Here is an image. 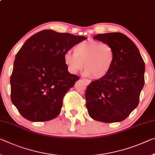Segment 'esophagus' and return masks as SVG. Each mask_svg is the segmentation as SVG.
I'll return each mask as SVG.
<instances>
[{
    "label": "esophagus",
    "mask_w": 155,
    "mask_h": 155,
    "mask_svg": "<svg viewBox=\"0 0 155 155\" xmlns=\"http://www.w3.org/2000/svg\"><path fill=\"white\" fill-rule=\"evenodd\" d=\"M83 80L85 82V83H86V85H89L90 83V82H91V81L89 80V79H85V78H83Z\"/></svg>",
    "instance_id": "1"
}]
</instances>
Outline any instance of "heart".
Here are the masks:
<instances>
[{
	"label": "heart",
	"instance_id": "heart-1",
	"mask_svg": "<svg viewBox=\"0 0 155 155\" xmlns=\"http://www.w3.org/2000/svg\"><path fill=\"white\" fill-rule=\"evenodd\" d=\"M64 55L69 71L77 74L85 68L84 75L99 79L105 77L114 65L115 52L112 45L99 41L87 40L78 43Z\"/></svg>",
	"mask_w": 155,
	"mask_h": 155
}]
</instances>
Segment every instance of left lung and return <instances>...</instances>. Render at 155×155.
Wrapping results in <instances>:
<instances>
[{"label": "left lung", "instance_id": "8db88e82", "mask_svg": "<svg viewBox=\"0 0 155 155\" xmlns=\"http://www.w3.org/2000/svg\"><path fill=\"white\" fill-rule=\"evenodd\" d=\"M93 38L112 45L115 60L105 77L88 85L85 92L88 114L104 123L124 121L139 105L145 82L144 61L136 45L124 34H99Z\"/></svg>", "mask_w": 155, "mask_h": 155}]
</instances>
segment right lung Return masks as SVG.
I'll use <instances>...</instances> for the list:
<instances>
[{
	"label": "right lung",
	"instance_id": "1",
	"mask_svg": "<svg viewBox=\"0 0 155 155\" xmlns=\"http://www.w3.org/2000/svg\"><path fill=\"white\" fill-rule=\"evenodd\" d=\"M85 39L45 29L25 42L10 78L12 102L24 118L47 121L59 114L63 97L79 79L68 72L64 55Z\"/></svg>",
	"mask_w": 155,
	"mask_h": 155
}]
</instances>
